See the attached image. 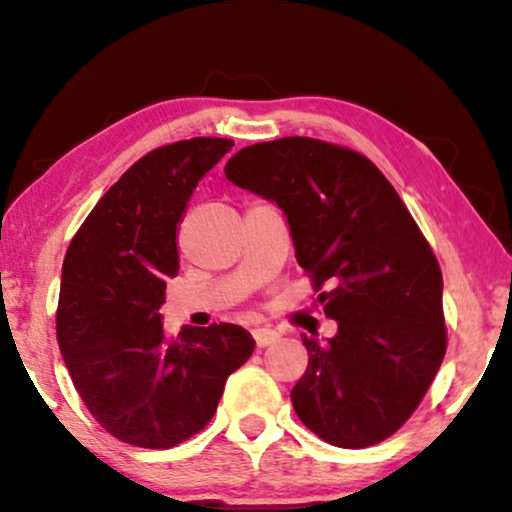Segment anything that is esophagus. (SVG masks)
Returning <instances> with one entry per match:
<instances>
[{"mask_svg":"<svg viewBox=\"0 0 512 512\" xmlns=\"http://www.w3.org/2000/svg\"><path fill=\"white\" fill-rule=\"evenodd\" d=\"M253 338L257 342V347H269L276 342L280 335L273 329H266V326H259V329H253Z\"/></svg>","mask_w":512,"mask_h":512,"instance_id":"obj_1","label":"esophagus"}]
</instances>
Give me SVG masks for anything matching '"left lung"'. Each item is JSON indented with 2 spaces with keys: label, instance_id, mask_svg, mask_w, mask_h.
<instances>
[{
  "label": "left lung",
  "instance_id": "left-lung-1",
  "mask_svg": "<svg viewBox=\"0 0 512 512\" xmlns=\"http://www.w3.org/2000/svg\"><path fill=\"white\" fill-rule=\"evenodd\" d=\"M225 177L285 211L296 262L338 333L305 338L301 423L368 448L407 423L446 356L444 278L430 243L370 158L315 137L243 147Z\"/></svg>",
  "mask_w": 512,
  "mask_h": 512
}]
</instances>
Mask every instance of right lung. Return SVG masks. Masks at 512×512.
<instances>
[{"label": "right lung", "instance_id": "right-lung-1", "mask_svg": "<svg viewBox=\"0 0 512 512\" xmlns=\"http://www.w3.org/2000/svg\"><path fill=\"white\" fill-rule=\"evenodd\" d=\"M234 147L190 137L142 156L75 232L61 269L57 342L96 423L140 448H172L216 414L225 381L255 340L236 324L167 335V278L179 273L177 225L204 174Z\"/></svg>", "mask_w": 512, "mask_h": 512}]
</instances>
